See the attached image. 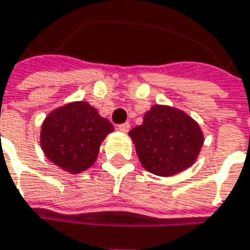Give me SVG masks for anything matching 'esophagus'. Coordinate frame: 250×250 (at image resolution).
<instances>
[{"instance_id":"34e87169","label":"esophagus","mask_w":250,"mask_h":250,"mask_svg":"<svg viewBox=\"0 0 250 250\" xmlns=\"http://www.w3.org/2000/svg\"><path fill=\"white\" fill-rule=\"evenodd\" d=\"M119 130L123 131V133H127L130 130V123H123V125H119Z\"/></svg>"}]
</instances>
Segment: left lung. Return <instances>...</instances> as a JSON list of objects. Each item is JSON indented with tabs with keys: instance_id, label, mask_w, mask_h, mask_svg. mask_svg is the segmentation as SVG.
Returning <instances> with one entry per match:
<instances>
[{
	"instance_id": "obj_1",
	"label": "left lung",
	"mask_w": 250,
	"mask_h": 250,
	"mask_svg": "<svg viewBox=\"0 0 250 250\" xmlns=\"http://www.w3.org/2000/svg\"><path fill=\"white\" fill-rule=\"evenodd\" d=\"M142 167L158 176L188 169L198 158L204 134L198 123L182 110L152 105L143 123L128 131Z\"/></svg>"
}]
</instances>
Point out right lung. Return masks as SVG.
Masks as SVG:
<instances>
[{
	"label": "right lung",
	"instance_id": "obj_1",
	"mask_svg": "<svg viewBox=\"0 0 250 250\" xmlns=\"http://www.w3.org/2000/svg\"><path fill=\"white\" fill-rule=\"evenodd\" d=\"M113 130V125L86 101H74L46 116L40 146L52 164L79 174L95 164L103 140Z\"/></svg>",
	"mask_w": 250,
	"mask_h": 250
}]
</instances>
